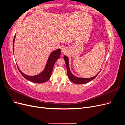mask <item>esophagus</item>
Wrapping results in <instances>:
<instances>
[{
    "instance_id": "34e87169",
    "label": "esophagus",
    "mask_w": 125,
    "mask_h": 125,
    "mask_svg": "<svg viewBox=\"0 0 125 125\" xmlns=\"http://www.w3.org/2000/svg\"><path fill=\"white\" fill-rule=\"evenodd\" d=\"M62 52H66V48H65V47L62 48Z\"/></svg>"
}]
</instances>
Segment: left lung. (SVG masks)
Wrapping results in <instances>:
<instances>
[{"mask_svg":"<svg viewBox=\"0 0 125 125\" xmlns=\"http://www.w3.org/2000/svg\"><path fill=\"white\" fill-rule=\"evenodd\" d=\"M64 59H65V61L66 62V67H67V74H68V77L69 79H70V80L73 82V83H74L75 84H85L86 83L91 81H92L94 79H95L96 77L100 73V72L99 73H97L95 76H94L92 78H78L74 76V75L71 73V71L70 70L69 68V59L66 56H64L63 57Z\"/></svg>","mask_w":125,"mask_h":125,"instance_id":"left-lung-1","label":"left lung"}]
</instances>
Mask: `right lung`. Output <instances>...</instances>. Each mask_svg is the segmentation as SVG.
I'll use <instances>...</instances> for the list:
<instances>
[{
    "label": "right lung",
    "instance_id": "right-lung-1",
    "mask_svg": "<svg viewBox=\"0 0 125 125\" xmlns=\"http://www.w3.org/2000/svg\"><path fill=\"white\" fill-rule=\"evenodd\" d=\"M15 37H16V35H14L13 39V52L14 51V42L15 40ZM60 52H61V51H60V49H58V50L52 52L50 55V56H49L46 65V67H45L44 70L41 73L34 75V76H29V75H26L23 73H22L20 69H19L18 67V69L19 71H20L21 74L22 75V76L25 78L26 80L34 83H44L48 81L50 79L54 65L56 60L59 58L60 56Z\"/></svg>",
    "mask_w": 125,
    "mask_h": 125
}]
</instances>
